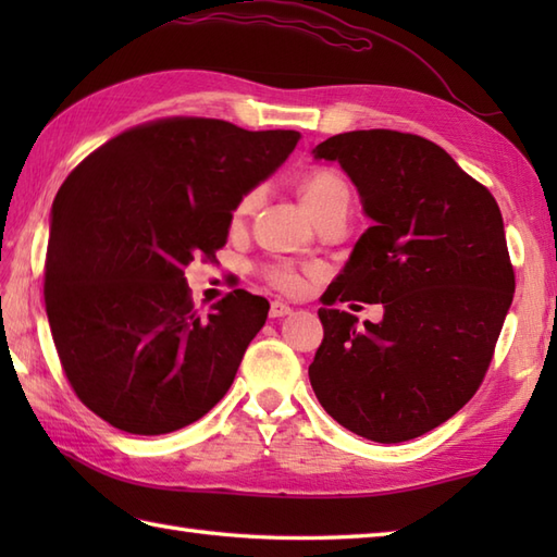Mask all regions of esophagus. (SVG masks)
<instances>
[{"label": "esophagus", "instance_id": "1", "mask_svg": "<svg viewBox=\"0 0 557 557\" xmlns=\"http://www.w3.org/2000/svg\"><path fill=\"white\" fill-rule=\"evenodd\" d=\"M294 309L289 304H285V301H272L270 304V318H285V315H289Z\"/></svg>", "mask_w": 557, "mask_h": 557}]
</instances>
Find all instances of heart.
<instances>
[{
	"label": "heart",
	"instance_id": "heart-1",
	"mask_svg": "<svg viewBox=\"0 0 557 557\" xmlns=\"http://www.w3.org/2000/svg\"><path fill=\"white\" fill-rule=\"evenodd\" d=\"M335 194H347V186H345V182L339 180L337 174H330V172H318V174L309 176V180H306L304 186H301V200H304V208L306 210L321 206L323 200H327L330 196H335ZM251 200L253 198H246L242 210H246L248 206H251ZM268 277H270L272 285L280 287V289L297 292L301 287L299 275L294 270H289V268L270 270Z\"/></svg>",
	"mask_w": 557,
	"mask_h": 557
}]
</instances>
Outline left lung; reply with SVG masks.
Segmentation results:
<instances>
[{
    "label": "left lung",
    "mask_w": 557,
    "mask_h": 557,
    "mask_svg": "<svg viewBox=\"0 0 557 557\" xmlns=\"http://www.w3.org/2000/svg\"><path fill=\"white\" fill-rule=\"evenodd\" d=\"M371 220L330 301L383 304V321L318 309L323 342L309 366L323 409L375 443H405L467 405L510 311L515 272L500 208L486 186L421 136L371 128L318 144Z\"/></svg>",
    "instance_id": "8db88e82"
}]
</instances>
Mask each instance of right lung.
Instances as JSON below:
<instances>
[{
  "mask_svg": "<svg viewBox=\"0 0 557 557\" xmlns=\"http://www.w3.org/2000/svg\"><path fill=\"white\" fill-rule=\"evenodd\" d=\"M299 138L176 116L108 140L57 191L45 309L71 387L114 429L180 431L234 383L270 304L234 289L198 315L184 268L227 244Z\"/></svg>",
  "mask_w": 557,
  "mask_h": 557,
  "instance_id": "add662e5",
  "label": "right lung"
}]
</instances>
